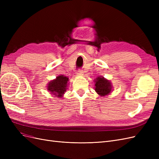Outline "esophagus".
<instances>
[{"instance_id": "obj_1", "label": "esophagus", "mask_w": 159, "mask_h": 159, "mask_svg": "<svg viewBox=\"0 0 159 159\" xmlns=\"http://www.w3.org/2000/svg\"><path fill=\"white\" fill-rule=\"evenodd\" d=\"M77 74L78 75H84V71H81V70H78L77 71Z\"/></svg>"}]
</instances>
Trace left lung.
Segmentation results:
<instances>
[{"mask_svg": "<svg viewBox=\"0 0 159 159\" xmlns=\"http://www.w3.org/2000/svg\"><path fill=\"white\" fill-rule=\"evenodd\" d=\"M95 91L101 97H105L111 93L113 85L109 80L103 76H99L94 80Z\"/></svg>", "mask_w": 159, "mask_h": 159, "instance_id": "obj_1", "label": "left lung"}]
</instances>
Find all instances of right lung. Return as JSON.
<instances>
[{"label":"right lung","mask_w":159,"mask_h":159,"mask_svg":"<svg viewBox=\"0 0 159 159\" xmlns=\"http://www.w3.org/2000/svg\"><path fill=\"white\" fill-rule=\"evenodd\" d=\"M69 78L64 75H60L50 81L47 85V89L51 94L57 98H61L66 91L69 84Z\"/></svg>","instance_id":"1"}]
</instances>
